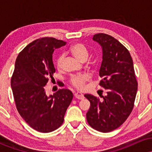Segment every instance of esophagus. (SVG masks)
<instances>
[{"label": "esophagus", "instance_id": "obj_1", "mask_svg": "<svg viewBox=\"0 0 152 152\" xmlns=\"http://www.w3.org/2000/svg\"><path fill=\"white\" fill-rule=\"evenodd\" d=\"M74 96H75V98L78 99H83V98H84V96H83V94L80 93V92H77V93L75 94Z\"/></svg>", "mask_w": 152, "mask_h": 152}]
</instances>
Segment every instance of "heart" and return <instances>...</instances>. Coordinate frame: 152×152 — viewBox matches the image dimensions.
<instances>
[{
  "label": "heart",
  "instance_id": "1",
  "mask_svg": "<svg viewBox=\"0 0 152 152\" xmlns=\"http://www.w3.org/2000/svg\"><path fill=\"white\" fill-rule=\"evenodd\" d=\"M71 55L79 61H85L88 56V51L86 47L81 43H75L69 48ZM64 56L61 55L56 59V66L58 69L61 68ZM89 80V76L86 74H81L73 76L70 79V83L77 89H82L85 84Z\"/></svg>",
  "mask_w": 152,
  "mask_h": 152
}]
</instances>
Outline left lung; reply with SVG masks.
<instances>
[{
  "instance_id": "left-lung-1",
  "label": "left lung",
  "mask_w": 152,
  "mask_h": 152,
  "mask_svg": "<svg viewBox=\"0 0 152 152\" xmlns=\"http://www.w3.org/2000/svg\"><path fill=\"white\" fill-rule=\"evenodd\" d=\"M102 48L99 85L107 94L99 99L85 94L91 106L86 113L88 124L101 132L116 129L129 117L134 108L138 83L129 51L118 40L105 34L93 37Z\"/></svg>"
}]
</instances>
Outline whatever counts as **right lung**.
<instances>
[{"mask_svg": "<svg viewBox=\"0 0 152 152\" xmlns=\"http://www.w3.org/2000/svg\"><path fill=\"white\" fill-rule=\"evenodd\" d=\"M66 42L51 37L38 38L18 54L11 78V88L17 110L31 127L48 133L61 126L73 94L59 89L49 96L45 91L48 78H53L55 68L53 53Z\"/></svg>", "mask_w": 152, "mask_h": 152, "instance_id": "add662e5", "label": "right lung"}]
</instances>
